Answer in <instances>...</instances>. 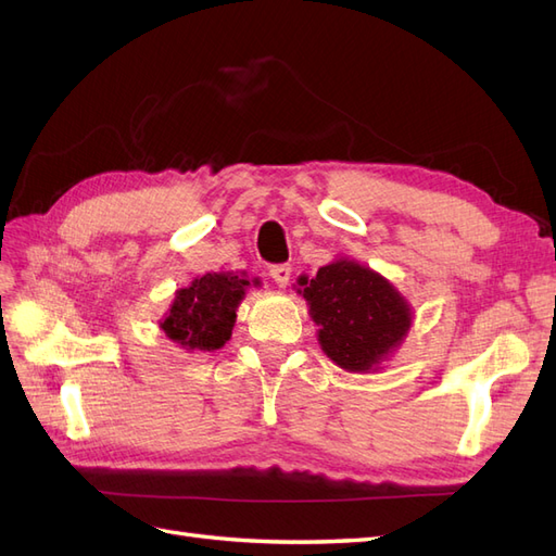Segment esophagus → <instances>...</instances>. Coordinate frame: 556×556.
Segmentation results:
<instances>
[{"mask_svg":"<svg viewBox=\"0 0 556 556\" xmlns=\"http://www.w3.org/2000/svg\"><path fill=\"white\" fill-rule=\"evenodd\" d=\"M268 276L274 278V282L278 285V288H288L290 276H292V266L290 264H276V266H271V271H268Z\"/></svg>","mask_w":556,"mask_h":556,"instance_id":"34e87169","label":"esophagus"}]
</instances>
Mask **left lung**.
I'll return each instance as SVG.
<instances>
[{
  "label": "left lung",
  "mask_w": 556,
  "mask_h": 556,
  "mask_svg": "<svg viewBox=\"0 0 556 556\" xmlns=\"http://www.w3.org/2000/svg\"><path fill=\"white\" fill-rule=\"evenodd\" d=\"M325 355L350 374H376L406 341L413 306L394 285L357 260L336 257L315 278L299 276Z\"/></svg>",
  "instance_id": "1"
}]
</instances>
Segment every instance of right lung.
Returning a JSON list of instances; mask_svg holds the SVG:
<instances>
[{"label": "right lung", "mask_w": 556, "mask_h": 556, "mask_svg": "<svg viewBox=\"0 0 556 556\" xmlns=\"http://www.w3.org/2000/svg\"><path fill=\"white\" fill-rule=\"evenodd\" d=\"M250 285L257 288L260 278L248 280L245 274L233 271L199 276L188 288L176 290L169 311L160 319V329L188 352L220 350L231 339L237 311Z\"/></svg>", "instance_id": "add662e5"}]
</instances>
